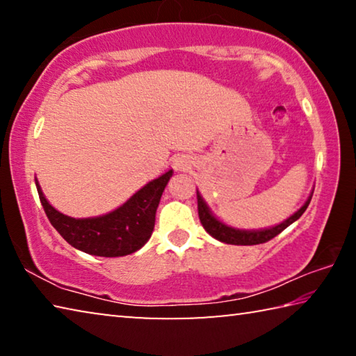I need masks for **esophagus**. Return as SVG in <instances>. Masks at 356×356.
<instances>
[{"mask_svg": "<svg viewBox=\"0 0 356 356\" xmlns=\"http://www.w3.org/2000/svg\"><path fill=\"white\" fill-rule=\"evenodd\" d=\"M174 170L176 171H186L188 170V168L191 166V161H190V159L188 156H177L176 160H174Z\"/></svg>", "mask_w": 356, "mask_h": 356, "instance_id": "esophagus-1", "label": "esophagus"}]
</instances>
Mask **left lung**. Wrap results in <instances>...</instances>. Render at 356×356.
Here are the masks:
<instances>
[{
    "mask_svg": "<svg viewBox=\"0 0 356 356\" xmlns=\"http://www.w3.org/2000/svg\"><path fill=\"white\" fill-rule=\"evenodd\" d=\"M196 196H197V213H200V220L204 229H206L213 238L229 245H259V243L268 242V240H272L273 237L278 236V234L284 231L287 226H291L293 221H297L300 216L305 213V210L308 209L312 197L311 195L308 197V201L300 207V210H297L292 216H289L286 221L280 222L278 226L261 229V231H243V229H234L231 226L225 225V222H221L220 220H216L212 215V212H210L207 204L204 202L200 191H196Z\"/></svg>",
    "mask_w": 356,
    "mask_h": 356,
    "instance_id": "obj_1",
    "label": "left lung"
}]
</instances>
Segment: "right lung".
<instances>
[{
	"label": "right lung",
	"instance_id": "right-lung-1",
	"mask_svg": "<svg viewBox=\"0 0 356 356\" xmlns=\"http://www.w3.org/2000/svg\"><path fill=\"white\" fill-rule=\"evenodd\" d=\"M172 170L138 190L113 212L95 218H72L50 206L35 180L39 200L51 226L74 248L92 256L119 257L131 254L146 245L155 226V212Z\"/></svg>",
	"mask_w": 356,
	"mask_h": 356
}]
</instances>
